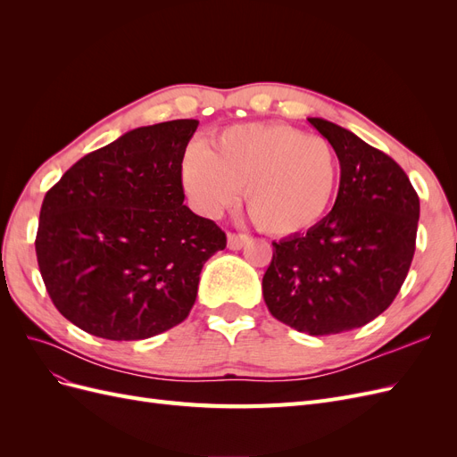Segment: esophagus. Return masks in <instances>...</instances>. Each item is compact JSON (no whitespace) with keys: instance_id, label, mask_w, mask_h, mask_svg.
<instances>
[{"instance_id":"esophagus-1","label":"esophagus","mask_w":457,"mask_h":457,"mask_svg":"<svg viewBox=\"0 0 457 457\" xmlns=\"http://www.w3.org/2000/svg\"><path fill=\"white\" fill-rule=\"evenodd\" d=\"M250 237L247 234H237V232H228L227 234V245L230 247V250H242L244 245L250 244Z\"/></svg>"}]
</instances>
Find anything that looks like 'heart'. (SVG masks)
<instances>
[{"label":"heart","mask_w":457,"mask_h":457,"mask_svg":"<svg viewBox=\"0 0 457 457\" xmlns=\"http://www.w3.org/2000/svg\"><path fill=\"white\" fill-rule=\"evenodd\" d=\"M181 183L207 215L242 200L253 225L274 237L314 227L336 198L339 158L328 139L280 121L240 123L190 146Z\"/></svg>","instance_id":"b5f03b06"}]
</instances>
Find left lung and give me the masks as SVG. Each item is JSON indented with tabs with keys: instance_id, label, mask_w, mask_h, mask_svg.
<instances>
[{
	"instance_id": "1",
	"label": "left lung",
	"mask_w": 457,
	"mask_h": 457,
	"mask_svg": "<svg viewBox=\"0 0 457 457\" xmlns=\"http://www.w3.org/2000/svg\"><path fill=\"white\" fill-rule=\"evenodd\" d=\"M309 121L337 152L339 192L307 234L272 242L262 297L276 320L331 336L362 328L395 301L416 252L420 196L385 152L328 120Z\"/></svg>"
}]
</instances>
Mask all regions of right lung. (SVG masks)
<instances>
[{"label": "right lung", "mask_w": 457, "mask_h": 457, "mask_svg": "<svg viewBox=\"0 0 457 457\" xmlns=\"http://www.w3.org/2000/svg\"><path fill=\"white\" fill-rule=\"evenodd\" d=\"M198 120L137 128L89 152L47 190L36 255L53 305L74 326L137 341L181 324L204 262L227 234L183 205L181 160Z\"/></svg>", "instance_id": "add662e5"}]
</instances>
